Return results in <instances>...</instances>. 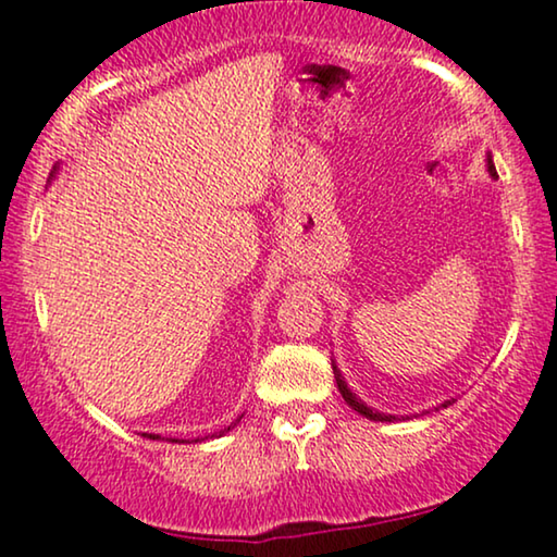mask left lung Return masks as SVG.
<instances>
[{
	"label": "left lung",
	"instance_id": "8db88e82",
	"mask_svg": "<svg viewBox=\"0 0 557 557\" xmlns=\"http://www.w3.org/2000/svg\"><path fill=\"white\" fill-rule=\"evenodd\" d=\"M485 169H488L491 180H498L496 166H494V159H491V153H485ZM331 368H334V377H336V385H339L342 398L347 400V404H349L351 408H355L357 413H362V417H364V419H370V421H396V417H393V413L375 411V408H370L368 404H364L362 398H357V393H351V391H349V385H347V380H344L342 370L336 368L334 362H331ZM453 404H455V398H453V400H445V404H442V408H445V406H453Z\"/></svg>",
	"mask_w": 557,
	"mask_h": 557
}]
</instances>
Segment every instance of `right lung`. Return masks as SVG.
<instances>
[{"label": "right lung", "mask_w": 557, "mask_h": 557, "mask_svg": "<svg viewBox=\"0 0 557 557\" xmlns=\"http://www.w3.org/2000/svg\"><path fill=\"white\" fill-rule=\"evenodd\" d=\"M53 174H55V169H53ZM242 417H244V413H242ZM242 417H238L236 421H234V424H231L228 429H223V432L221 434H226V432H231V429H234L236 424H238V421H242ZM144 436H149V440H161V436L159 434H144ZM169 442H177V440H169ZM182 442H185V440H182ZM197 442V440H195Z\"/></svg>", "instance_id": "1"}]
</instances>
